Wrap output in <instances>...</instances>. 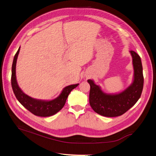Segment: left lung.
<instances>
[{
    "label": "left lung",
    "mask_w": 156,
    "mask_h": 156,
    "mask_svg": "<svg viewBox=\"0 0 156 156\" xmlns=\"http://www.w3.org/2000/svg\"><path fill=\"white\" fill-rule=\"evenodd\" d=\"M134 69L133 80L130 86L117 94H107L94 80H88L90 86L89 102L97 113L108 117L122 115L130 109L140 99L144 87L143 67L136 52L130 51Z\"/></svg>",
    "instance_id": "8db88e82"
}]
</instances>
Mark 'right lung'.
<instances>
[{"instance_id": "add662e5", "label": "right lung", "mask_w": 156, "mask_h": 156, "mask_svg": "<svg viewBox=\"0 0 156 156\" xmlns=\"http://www.w3.org/2000/svg\"><path fill=\"white\" fill-rule=\"evenodd\" d=\"M20 48L15 55L12 65L11 86L12 90L16 99L25 108H27L31 113L39 117H49L57 113L64 107L69 94L70 92L78 87L79 84H72L66 87L57 98L51 101L39 100L31 98L23 92L17 84L16 78V64Z\"/></svg>"}]
</instances>
